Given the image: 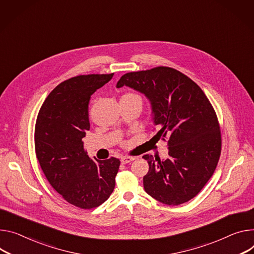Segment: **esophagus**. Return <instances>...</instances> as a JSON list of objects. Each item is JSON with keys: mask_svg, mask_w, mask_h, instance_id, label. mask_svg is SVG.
<instances>
[{"mask_svg": "<svg viewBox=\"0 0 254 254\" xmlns=\"http://www.w3.org/2000/svg\"><path fill=\"white\" fill-rule=\"evenodd\" d=\"M133 160V158L132 157H128V156H124V157H122L121 158V162L123 163V164H127V163H129V162H131V161Z\"/></svg>", "mask_w": 254, "mask_h": 254, "instance_id": "obj_1", "label": "esophagus"}]
</instances>
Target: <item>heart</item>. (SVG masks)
Wrapping results in <instances>:
<instances>
[{"mask_svg": "<svg viewBox=\"0 0 254 254\" xmlns=\"http://www.w3.org/2000/svg\"><path fill=\"white\" fill-rule=\"evenodd\" d=\"M126 97H135V98H140L139 96H136V95H134V94H127V95H125Z\"/></svg>", "mask_w": 254, "mask_h": 254, "instance_id": "1", "label": "heart"}]
</instances>
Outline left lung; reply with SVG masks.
<instances>
[{
	"label": "left lung",
	"instance_id": "1",
	"mask_svg": "<svg viewBox=\"0 0 254 254\" xmlns=\"http://www.w3.org/2000/svg\"><path fill=\"white\" fill-rule=\"evenodd\" d=\"M129 87L151 104L155 136L168 137V157L144 155L149 172L144 189L156 200L178 205L194 197L212 177L221 154L217 115L203 91L168 66L124 75L117 88Z\"/></svg>",
	"mask_w": 254,
	"mask_h": 254
}]
</instances>
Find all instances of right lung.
Here are the masks:
<instances>
[{"label": "right lung", "instance_id": "obj_1", "mask_svg": "<svg viewBox=\"0 0 254 254\" xmlns=\"http://www.w3.org/2000/svg\"><path fill=\"white\" fill-rule=\"evenodd\" d=\"M113 74L77 76L58 85L43 102L35 126V151L51 186L81 209L104 202L115 187L121 161L97 160L84 150L82 139L90 129L91 95Z\"/></svg>", "mask_w": 254, "mask_h": 254}]
</instances>
